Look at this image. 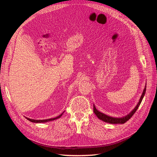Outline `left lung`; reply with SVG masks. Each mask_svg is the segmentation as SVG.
<instances>
[{"mask_svg": "<svg viewBox=\"0 0 157 157\" xmlns=\"http://www.w3.org/2000/svg\"><path fill=\"white\" fill-rule=\"evenodd\" d=\"M145 91H146V86H145V87L144 90L143 94H142V95H141V96L140 99V101H139L138 103H137V105L131 111L130 113H129L128 115H126L124 117H122V118H114V117L107 116V115H105V114H103L101 112H99V111H98L96 108V107L94 106V112L95 114H96V115L99 118V119L104 121V122H105L111 123V124H124V123H125L126 121H128V120L130 119V118L133 116V115H134V114L136 113V111H137V109H138L141 103L142 99H143V98L144 97Z\"/></svg>", "mask_w": 157, "mask_h": 157, "instance_id": "8db88e82", "label": "left lung"}]
</instances>
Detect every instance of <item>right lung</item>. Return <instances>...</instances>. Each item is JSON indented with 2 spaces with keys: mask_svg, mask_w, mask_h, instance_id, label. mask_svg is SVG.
<instances>
[{
  "mask_svg": "<svg viewBox=\"0 0 157 157\" xmlns=\"http://www.w3.org/2000/svg\"><path fill=\"white\" fill-rule=\"evenodd\" d=\"M63 113H64V112H63ZM63 113H61V115H59L58 117H56L53 118H49V119H45V120H34V119H31V118H27V117H26V118H27V119L28 121H31V122H35V123L46 122L52 121H54V120H56V119H58V118H60V117H61V115H63Z\"/></svg>",
  "mask_w": 157,
  "mask_h": 157,
  "instance_id": "right-lung-1",
  "label": "right lung"
}]
</instances>
